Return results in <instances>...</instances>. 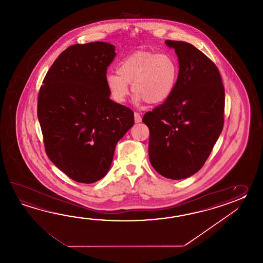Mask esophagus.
Segmentation results:
<instances>
[{"instance_id":"34e87169","label":"esophagus","mask_w":263,"mask_h":263,"mask_svg":"<svg viewBox=\"0 0 263 263\" xmlns=\"http://www.w3.org/2000/svg\"><path fill=\"white\" fill-rule=\"evenodd\" d=\"M134 121L135 123H140L142 121V118L138 112H134Z\"/></svg>"}]
</instances>
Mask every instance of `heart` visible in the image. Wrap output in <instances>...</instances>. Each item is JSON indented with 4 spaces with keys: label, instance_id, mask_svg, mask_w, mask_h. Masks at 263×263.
<instances>
[{
    "label": "heart",
    "instance_id": "heart-1",
    "mask_svg": "<svg viewBox=\"0 0 263 263\" xmlns=\"http://www.w3.org/2000/svg\"><path fill=\"white\" fill-rule=\"evenodd\" d=\"M179 76L178 63L172 56L148 50H138L120 62L118 71L107 73L106 85L114 101L121 103L129 94V84L135 101L151 105L167 101Z\"/></svg>",
    "mask_w": 263,
    "mask_h": 263
}]
</instances>
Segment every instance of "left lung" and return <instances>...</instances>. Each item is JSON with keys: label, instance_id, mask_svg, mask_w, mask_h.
<instances>
[{"label": "left lung", "instance_id": "obj_1", "mask_svg": "<svg viewBox=\"0 0 263 263\" xmlns=\"http://www.w3.org/2000/svg\"><path fill=\"white\" fill-rule=\"evenodd\" d=\"M179 59L173 93L145 112L151 165L164 178L182 179L198 172L222 133L224 88L218 68L195 46L166 40Z\"/></svg>", "mask_w": 263, "mask_h": 263}]
</instances>
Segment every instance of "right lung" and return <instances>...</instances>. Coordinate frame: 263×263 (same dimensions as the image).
<instances>
[{"label":"right lung","mask_w":263,"mask_h":263,"mask_svg":"<svg viewBox=\"0 0 263 263\" xmlns=\"http://www.w3.org/2000/svg\"><path fill=\"white\" fill-rule=\"evenodd\" d=\"M115 46L68 47L43 80L37 118L50 161L70 179L93 183L109 171L118 141L134 124V112L110 100L107 67Z\"/></svg>","instance_id":"right-lung-1"}]
</instances>
